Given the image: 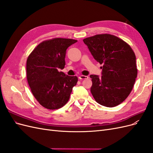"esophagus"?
Here are the masks:
<instances>
[{
  "mask_svg": "<svg viewBox=\"0 0 153 153\" xmlns=\"http://www.w3.org/2000/svg\"><path fill=\"white\" fill-rule=\"evenodd\" d=\"M78 78H79L80 80H84V79H87V78H88L89 77L85 75H80Z\"/></svg>",
  "mask_w": 153,
  "mask_h": 153,
  "instance_id": "esophagus-1",
  "label": "esophagus"
}]
</instances>
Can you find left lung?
<instances>
[{
    "label": "left lung",
    "instance_id": "8db88e82",
    "mask_svg": "<svg viewBox=\"0 0 153 153\" xmlns=\"http://www.w3.org/2000/svg\"><path fill=\"white\" fill-rule=\"evenodd\" d=\"M97 62L103 64L101 76L91 75V94L97 103L114 107L127 98L137 76L136 57L127 43L118 37L97 34L84 40Z\"/></svg>",
    "mask_w": 153,
    "mask_h": 153
}]
</instances>
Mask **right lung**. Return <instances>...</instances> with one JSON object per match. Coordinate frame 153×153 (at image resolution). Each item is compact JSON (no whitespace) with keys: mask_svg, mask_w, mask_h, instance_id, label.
Wrapping results in <instances>:
<instances>
[{"mask_svg":"<svg viewBox=\"0 0 153 153\" xmlns=\"http://www.w3.org/2000/svg\"><path fill=\"white\" fill-rule=\"evenodd\" d=\"M76 40L53 38L39 43L27 60V79L32 94L43 107L59 109L68 101L77 76L59 69L65 66L67 48Z\"/></svg>","mask_w":153,"mask_h":153,"instance_id":"obj_1","label":"right lung"}]
</instances>
